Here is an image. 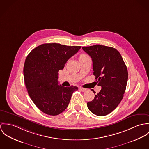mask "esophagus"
<instances>
[{"label": "esophagus", "mask_w": 149, "mask_h": 149, "mask_svg": "<svg viewBox=\"0 0 149 149\" xmlns=\"http://www.w3.org/2000/svg\"><path fill=\"white\" fill-rule=\"evenodd\" d=\"M79 89H80L82 91H87V89H86V88H83L82 87H79Z\"/></svg>", "instance_id": "esophagus-1"}]
</instances>
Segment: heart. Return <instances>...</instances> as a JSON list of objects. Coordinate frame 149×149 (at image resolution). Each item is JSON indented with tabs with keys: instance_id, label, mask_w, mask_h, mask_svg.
Returning <instances> with one entry per match:
<instances>
[{
	"instance_id": "obj_1",
	"label": "heart",
	"mask_w": 149,
	"mask_h": 149,
	"mask_svg": "<svg viewBox=\"0 0 149 149\" xmlns=\"http://www.w3.org/2000/svg\"><path fill=\"white\" fill-rule=\"evenodd\" d=\"M87 56V55H85V54H81V55H80V56H79V57H81V56Z\"/></svg>"
}]
</instances>
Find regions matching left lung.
Masks as SVG:
<instances>
[{
	"mask_svg": "<svg viewBox=\"0 0 149 149\" xmlns=\"http://www.w3.org/2000/svg\"><path fill=\"white\" fill-rule=\"evenodd\" d=\"M82 49L91 58L93 75L102 87L94 99L87 102V107L94 114L106 116L116 109L123 97L128 79L127 67L113 47L96 45Z\"/></svg>",
	"mask_w": 149,
	"mask_h": 149,
	"instance_id": "obj_1",
	"label": "left lung"
}]
</instances>
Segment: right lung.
<instances>
[{"label": "right lung", "mask_w": 149, "mask_h": 149, "mask_svg": "<svg viewBox=\"0 0 149 149\" xmlns=\"http://www.w3.org/2000/svg\"><path fill=\"white\" fill-rule=\"evenodd\" d=\"M81 46L59 43H45L32 50L23 68L25 86L36 107L44 113L57 116L66 109L75 86L65 87L58 84V72Z\"/></svg>", "instance_id": "add662e5"}]
</instances>
